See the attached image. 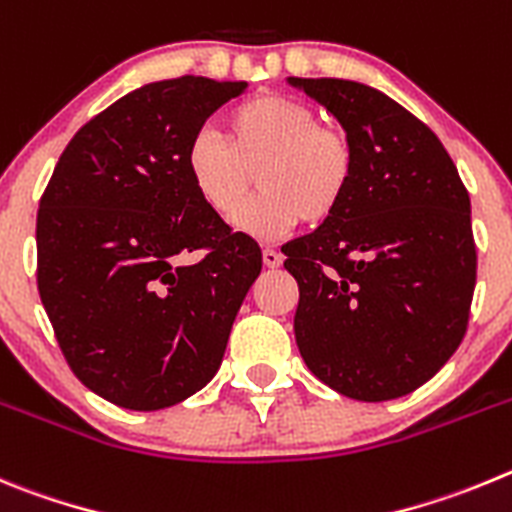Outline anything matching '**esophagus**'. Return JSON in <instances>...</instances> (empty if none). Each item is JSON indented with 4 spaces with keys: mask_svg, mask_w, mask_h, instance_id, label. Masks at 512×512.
<instances>
[{
    "mask_svg": "<svg viewBox=\"0 0 512 512\" xmlns=\"http://www.w3.org/2000/svg\"><path fill=\"white\" fill-rule=\"evenodd\" d=\"M262 262H265V267H280L283 265V255H280L278 250H270V247H267V250H262Z\"/></svg>",
    "mask_w": 512,
    "mask_h": 512,
    "instance_id": "1",
    "label": "esophagus"
}]
</instances>
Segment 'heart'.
Segmentation results:
<instances>
[{"instance_id":"heart-1","label":"heart","mask_w":512,"mask_h":512,"mask_svg":"<svg viewBox=\"0 0 512 512\" xmlns=\"http://www.w3.org/2000/svg\"><path fill=\"white\" fill-rule=\"evenodd\" d=\"M224 137L193 135L183 168L201 204L222 219L236 214L256 173L263 193L234 216L237 232L275 242L301 219L324 224L342 209L354 178V145L344 130L321 124L308 104L252 96L227 114Z\"/></svg>"}]
</instances>
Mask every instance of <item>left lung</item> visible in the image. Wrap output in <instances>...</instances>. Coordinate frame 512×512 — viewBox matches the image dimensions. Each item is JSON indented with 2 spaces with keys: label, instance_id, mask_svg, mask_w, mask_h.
Listing matches in <instances>:
<instances>
[{
  "label": "left lung",
  "instance_id": "obj_1",
  "mask_svg": "<svg viewBox=\"0 0 512 512\" xmlns=\"http://www.w3.org/2000/svg\"><path fill=\"white\" fill-rule=\"evenodd\" d=\"M342 124L354 178L329 222L283 245L308 370L365 403L421 388L462 344L477 280L469 193L439 137L344 78H296Z\"/></svg>",
  "mask_w": 512,
  "mask_h": 512
}]
</instances>
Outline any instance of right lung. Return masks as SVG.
Returning <instances> with one entry per match:
<instances>
[{
    "instance_id": "obj_1",
    "label": "right lung",
    "mask_w": 512,
    "mask_h": 512,
    "mask_svg": "<svg viewBox=\"0 0 512 512\" xmlns=\"http://www.w3.org/2000/svg\"><path fill=\"white\" fill-rule=\"evenodd\" d=\"M245 89L181 76L130 91L73 135L40 199V301L78 380L119 408L204 388L262 270L255 239L201 204L183 168L191 137Z\"/></svg>"
}]
</instances>
